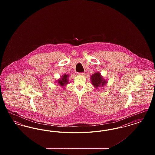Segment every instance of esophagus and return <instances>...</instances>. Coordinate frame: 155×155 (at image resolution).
Listing matches in <instances>:
<instances>
[{
  "label": "esophagus",
  "mask_w": 155,
  "mask_h": 155,
  "mask_svg": "<svg viewBox=\"0 0 155 155\" xmlns=\"http://www.w3.org/2000/svg\"><path fill=\"white\" fill-rule=\"evenodd\" d=\"M79 75H84L85 73H78Z\"/></svg>",
  "instance_id": "obj_1"
}]
</instances>
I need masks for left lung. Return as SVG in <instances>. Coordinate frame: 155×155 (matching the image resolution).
I'll list each match as a JSON object with an SVG mask.
<instances>
[{"mask_svg": "<svg viewBox=\"0 0 155 155\" xmlns=\"http://www.w3.org/2000/svg\"><path fill=\"white\" fill-rule=\"evenodd\" d=\"M91 81L92 85L97 89L100 87H104L107 84V81L103 78L100 73H95L91 77Z\"/></svg>", "mask_w": 155, "mask_h": 155, "instance_id": "1", "label": "left lung"}]
</instances>
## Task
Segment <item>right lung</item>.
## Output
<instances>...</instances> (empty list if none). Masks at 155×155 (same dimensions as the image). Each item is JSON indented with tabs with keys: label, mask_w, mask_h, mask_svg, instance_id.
Instances as JSON below:
<instances>
[{
	"label": "right lung",
	"mask_w": 155,
	"mask_h": 155,
	"mask_svg": "<svg viewBox=\"0 0 155 155\" xmlns=\"http://www.w3.org/2000/svg\"><path fill=\"white\" fill-rule=\"evenodd\" d=\"M68 75L65 74H63L61 78L59 79L57 82L58 83V84L60 85V86H62L63 87H64L66 85H67L68 83Z\"/></svg>",
	"instance_id": "obj_1"
}]
</instances>
